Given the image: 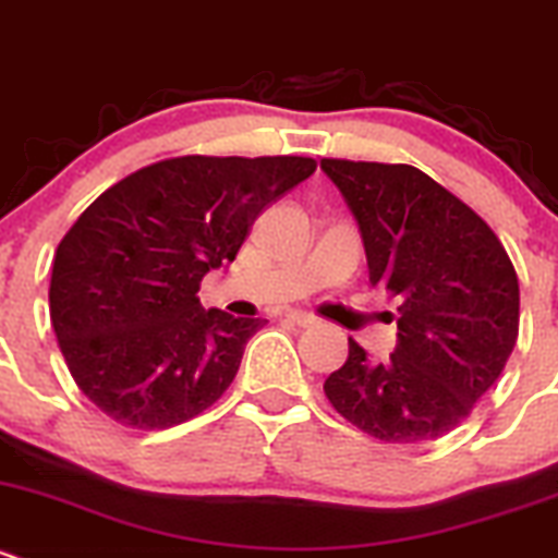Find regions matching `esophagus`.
Returning <instances> with one entry per match:
<instances>
[{
  "instance_id": "1",
  "label": "esophagus",
  "mask_w": 558,
  "mask_h": 558,
  "mask_svg": "<svg viewBox=\"0 0 558 558\" xmlns=\"http://www.w3.org/2000/svg\"><path fill=\"white\" fill-rule=\"evenodd\" d=\"M284 317L290 319V323L301 325V328H312V325H317V317H314V314H308V312H298V308H292V312H287Z\"/></svg>"
}]
</instances>
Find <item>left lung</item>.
I'll return each mask as SVG.
<instances>
[{
	"label": "left lung",
	"instance_id": "1",
	"mask_svg": "<svg viewBox=\"0 0 558 558\" xmlns=\"http://www.w3.org/2000/svg\"><path fill=\"white\" fill-rule=\"evenodd\" d=\"M361 230L372 284L401 298L390 361L357 341L325 396L393 445L453 432L499 379L518 339V277L494 230L412 165L323 159Z\"/></svg>",
	"mask_w": 558,
	"mask_h": 558
}]
</instances>
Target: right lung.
Returning <instances> with one entry per match:
<instances>
[{
	"instance_id": "1",
	"label": "right lung",
	"mask_w": 558,
	"mask_h": 558,
	"mask_svg": "<svg viewBox=\"0 0 558 558\" xmlns=\"http://www.w3.org/2000/svg\"><path fill=\"white\" fill-rule=\"evenodd\" d=\"M308 157H173L135 170L78 217L51 274L70 374L116 423L143 432L201 415L233 383L260 317L203 308L255 219L306 181Z\"/></svg>"
}]
</instances>
